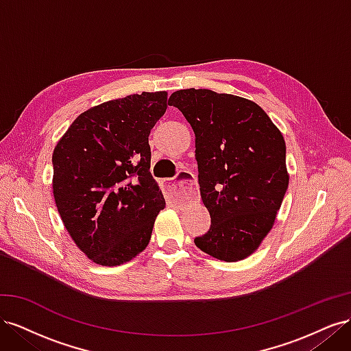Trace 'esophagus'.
<instances>
[{
    "mask_svg": "<svg viewBox=\"0 0 351 351\" xmlns=\"http://www.w3.org/2000/svg\"><path fill=\"white\" fill-rule=\"evenodd\" d=\"M164 189L165 195L171 200H189L195 195V176L186 171H180L176 180H164Z\"/></svg>",
    "mask_w": 351,
    "mask_h": 351,
    "instance_id": "obj_1",
    "label": "esophagus"
}]
</instances>
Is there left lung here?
I'll list each match as a JSON object with an SVG mask.
<instances>
[{
  "label": "left lung",
  "instance_id": "obj_1",
  "mask_svg": "<svg viewBox=\"0 0 351 351\" xmlns=\"http://www.w3.org/2000/svg\"><path fill=\"white\" fill-rule=\"evenodd\" d=\"M195 133L200 196L210 227L195 244L219 261L237 262L268 234L289 187L285 142L258 104L209 89L174 92Z\"/></svg>",
  "mask_w": 351,
  "mask_h": 351
}]
</instances>
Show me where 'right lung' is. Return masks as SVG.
<instances>
[{
    "instance_id": "add662e5",
    "label": "right lung",
    "mask_w": 351,
    "mask_h": 351,
    "mask_svg": "<svg viewBox=\"0 0 351 351\" xmlns=\"http://www.w3.org/2000/svg\"><path fill=\"white\" fill-rule=\"evenodd\" d=\"M167 92H143L82 112L52 154V189L69 234L95 263L115 267L151 240L165 200L151 176L149 133Z\"/></svg>"
}]
</instances>
